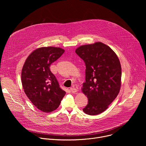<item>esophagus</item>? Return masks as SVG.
Listing matches in <instances>:
<instances>
[{"instance_id": "34e87169", "label": "esophagus", "mask_w": 146, "mask_h": 146, "mask_svg": "<svg viewBox=\"0 0 146 146\" xmlns=\"http://www.w3.org/2000/svg\"><path fill=\"white\" fill-rule=\"evenodd\" d=\"M70 90L71 92H73V93H76V92L77 91V90L76 88H70Z\"/></svg>"}]
</instances>
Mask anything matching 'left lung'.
I'll list each match as a JSON object with an SVG mask.
<instances>
[{
	"label": "left lung",
	"mask_w": 146,
	"mask_h": 146,
	"mask_svg": "<svg viewBox=\"0 0 146 146\" xmlns=\"http://www.w3.org/2000/svg\"><path fill=\"white\" fill-rule=\"evenodd\" d=\"M76 53L86 66L82 92L87 95L88 102L82 110L91 115L100 114L119 92L122 74L119 60L110 47L101 42L81 46Z\"/></svg>",
	"instance_id": "obj_1"
}]
</instances>
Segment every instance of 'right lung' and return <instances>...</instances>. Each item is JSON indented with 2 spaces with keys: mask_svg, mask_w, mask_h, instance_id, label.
<instances>
[{
  "mask_svg": "<svg viewBox=\"0 0 146 146\" xmlns=\"http://www.w3.org/2000/svg\"><path fill=\"white\" fill-rule=\"evenodd\" d=\"M64 52L59 47L37 48L28 56L23 66L21 81L24 92L33 105L43 112L56 110L66 94L50 69Z\"/></svg>",
  "mask_w": 146,
  "mask_h": 146,
  "instance_id": "add662e5",
  "label": "right lung"
}]
</instances>
